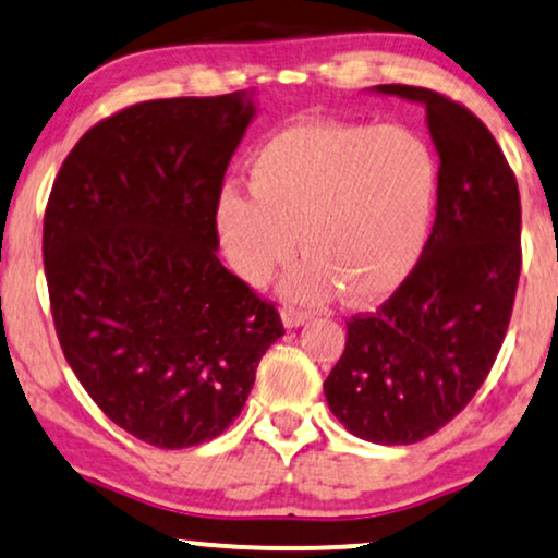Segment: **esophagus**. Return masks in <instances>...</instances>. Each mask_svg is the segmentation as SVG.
Segmentation results:
<instances>
[{
  "label": "esophagus",
  "instance_id": "esophagus-1",
  "mask_svg": "<svg viewBox=\"0 0 558 558\" xmlns=\"http://www.w3.org/2000/svg\"><path fill=\"white\" fill-rule=\"evenodd\" d=\"M280 319L288 329H295L301 327V324H306L312 319V312H303V308H295V306H283V312H280Z\"/></svg>",
  "mask_w": 558,
  "mask_h": 558
}]
</instances>
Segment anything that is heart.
<instances>
[{
  "label": "heart",
  "instance_id": "1",
  "mask_svg": "<svg viewBox=\"0 0 558 558\" xmlns=\"http://www.w3.org/2000/svg\"><path fill=\"white\" fill-rule=\"evenodd\" d=\"M250 195L218 197L214 229L229 270L265 286L295 250L306 257L283 291L319 303H376L399 291L425 252L437 161L399 125L299 121L275 131L246 165Z\"/></svg>",
  "mask_w": 558,
  "mask_h": 558
}]
</instances>
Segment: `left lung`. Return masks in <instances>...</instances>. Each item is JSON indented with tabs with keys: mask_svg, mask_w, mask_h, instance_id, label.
I'll return each mask as SVG.
<instances>
[{
	"mask_svg": "<svg viewBox=\"0 0 558 558\" xmlns=\"http://www.w3.org/2000/svg\"><path fill=\"white\" fill-rule=\"evenodd\" d=\"M425 105L437 169L435 227L417 267L376 314L352 316L324 397L344 429L378 446L437 433L489 376L520 278V193L489 129L446 95L378 84Z\"/></svg>",
	"mask_w": 558,
	"mask_h": 558,
	"instance_id": "1",
	"label": "left lung"
}]
</instances>
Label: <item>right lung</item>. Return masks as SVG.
I'll list each match as a JSON object with an SVG mask.
<instances>
[{"label": "right lung", "instance_id": "add662e5", "mask_svg": "<svg viewBox=\"0 0 558 558\" xmlns=\"http://www.w3.org/2000/svg\"><path fill=\"white\" fill-rule=\"evenodd\" d=\"M255 116L246 89L131 105L76 141L48 197L63 357L95 404L154 448L221 435L286 335L272 303L216 255L223 174Z\"/></svg>", "mask_w": 558, "mask_h": 558}]
</instances>
